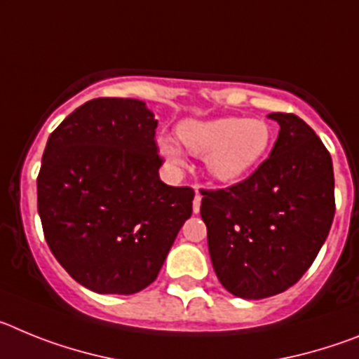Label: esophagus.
Returning a JSON list of instances; mask_svg holds the SVG:
<instances>
[{"mask_svg": "<svg viewBox=\"0 0 359 359\" xmlns=\"http://www.w3.org/2000/svg\"><path fill=\"white\" fill-rule=\"evenodd\" d=\"M192 208H194V214H199V208H201V194H199L198 189H196V196H194V203H192Z\"/></svg>", "mask_w": 359, "mask_h": 359, "instance_id": "esophagus-1", "label": "esophagus"}]
</instances>
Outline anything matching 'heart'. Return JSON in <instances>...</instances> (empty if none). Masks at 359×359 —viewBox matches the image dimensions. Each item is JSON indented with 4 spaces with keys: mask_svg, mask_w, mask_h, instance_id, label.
Instances as JSON below:
<instances>
[{
    "mask_svg": "<svg viewBox=\"0 0 359 359\" xmlns=\"http://www.w3.org/2000/svg\"><path fill=\"white\" fill-rule=\"evenodd\" d=\"M177 138L196 156H205L207 170L224 183L248 176L268 152L271 129L264 120L221 116L214 120H185L177 126ZM158 147L174 167L183 163L182 151L172 138L161 136Z\"/></svg>",
    "mask_w": 359,
    "mask_h": 359,
    "instance_id": "b5f03b06",
    "label": "heart"
}]
</instances>
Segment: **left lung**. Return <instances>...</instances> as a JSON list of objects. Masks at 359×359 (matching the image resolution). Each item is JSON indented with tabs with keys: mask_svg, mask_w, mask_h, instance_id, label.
<instances>
[{
	"mask_svg": "<svg viewBox=\"0 0 359 359\" xmlns=\"http://www.w3.org/2000/svg\"><path fill=\"white\" fill-rule=\"evenodd\" d=\"M268 116L280 126L268 160L237 185L201 190L215 275L246 300L297 284L334 217V172L325 145L297 115Z\"/></svg>",
	"mask_w": 359,
	"mask_h": 359,
	"instance_id": "left-lung-1",
	"label": "left lung"
}]
</instances>
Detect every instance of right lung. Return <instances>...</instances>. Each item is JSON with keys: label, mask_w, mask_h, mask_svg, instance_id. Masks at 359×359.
Wrapping results in <instances>:
<instances>
[{"label": "right lung", "mask_w": 359, "mask_h": 359, "mask_svg": "<svg viewBox=\"0 0 359 359\" xmlns=\"http://www.w3.org/2000/svg\"><path fill=\"white\" fill-rule=\"evenodd\" d=\"M158 120L136 98H93L50 135L37 210L59 264L102 294H133L160 273L192 214L194 190L160 180Z\"/></svg>", "instance_id": "obj_1"}]
</instances>
